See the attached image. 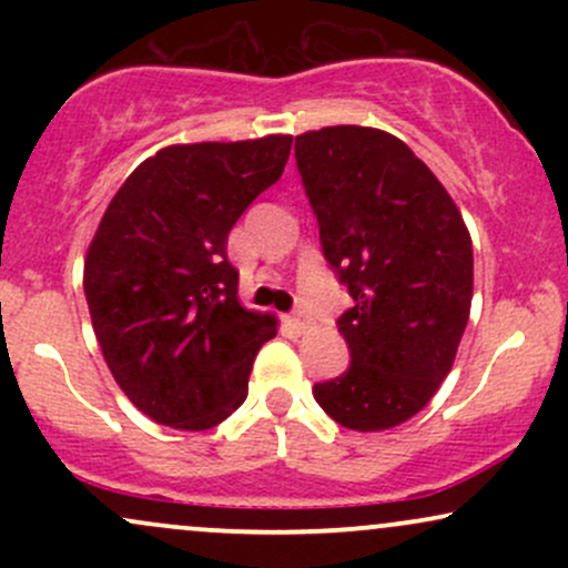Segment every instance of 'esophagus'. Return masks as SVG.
<instances>
[{
	"mask_svg": "<svg viewBox=\"0 0 568 568\" xmlns=\"http://www.w3.org/2000/svg\"><path fill=\"white\" fill-rule=\"evenodd\" d=\"M288 325L296 334H304V331L310 328V321H306L302 312H293V315H288Z\"/></svg>",
	"mask_w": 568,
	"mask_h": 568,
	"instance_id": "obj_1",
	"label": "esophagus"
}]
</instances>
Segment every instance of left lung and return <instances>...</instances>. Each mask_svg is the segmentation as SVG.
<instances>
[{
    "label": "left lung",
    "mask_w": 568,
    "mask_h": 568,
    "mask_svg": "<svg viewBox=\"0 0 568 568\" xmlns=\"http://www.w3.org/2000/svg\"><path fill=\"white\" fill-rule=\"evenodd\" d=\"M323 256L349 291L342 376L312 395L342 427L376 433L427 406L454 366L473 302V243L454 200L395 135L361 125L296 139Z\"/></svg>",
    "instance_id": "left-lung-1"
}]
</instances>
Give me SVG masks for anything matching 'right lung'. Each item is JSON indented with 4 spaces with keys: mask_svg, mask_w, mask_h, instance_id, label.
I'll list each match as a JSON object with an SVG mask.
<instances>
[{
    "mask_svg": "<svg viewBox=\"0 0 568 568\" xmlns=\"http://www.w3.org/2000/svg\"><path fill=\"white\" fill-rule=\"evenodd\" d=\"M291 135L184 143L141 162L109 202L84 258V298L106 366L158 425L211 429L247 397L277 334L237 302L226 240L283 175Z\"/></svg>",
    "mask_w": 568,
    "mask_h": 568,
    "instance_id": "right-lung-1",
    "label": "right lung"
}]
</instances>
